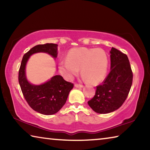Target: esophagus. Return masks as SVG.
<instances>
[{
  "label": "esophagus",
  "mask_w": 150,
  "mask_h": 150,
  "mask_svg": "<svg viewBox=\"0 0 150 150\" xmlns=\"http://www.w3.org/2000/svg\"><path fill=\"white\" fill-rule=\"evenodd\" d=\"M75 87H77V88H82L83 87V85H81V84H77V83H75Z\"/></svg>",
  "instance_id": "obj_1"
}]
</instances>
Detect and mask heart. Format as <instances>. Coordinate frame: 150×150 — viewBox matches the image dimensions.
<instances>
[{"mask_svg":"<svg viewBox=\"0 0 150 150\" xmlns=\"http://www.w3.org/2000/svg\"><path fill=\"white\" fill-rule=\"evenodd\" d=\"M108 59L102 49L73 48L67 55V61L59 64V69L63 77L71 80L81 69L83 77L91 84H96L105 77L108 69Z\"/></svg>","mask_w":150,"mask_h":150,"instance_id":"heart-1","label":"heart"}]
</instances>
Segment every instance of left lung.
Wrapping results in <instances>:
<instances>
[{
    "label": "left lung",
    "instance_id": "1",
    "mask_svg": "<svg viewBox=\"0 0 150 150\" xmlns=\"http://www.w3.org/2000/svg\"><path fill=\"white\" fill-rule=\"evenodd\" d=\"M110 71L88 105L96 112L110 113L123 105L132 84L133 73L127 55L115 47L110 50Z\"/></svg>",
    "mask_w": 150,
    "mask_h": 150
}]
</instances>
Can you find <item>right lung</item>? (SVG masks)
I'll return each mask as SVG.
<instances>
[{"instance_id":"right-lung-1","label":"right lung","mask_w":150,"mask_h":150,"mask_svg":"<svg viewBox=\"0 0 150 150\" xmlns=\"http://www.w3.org/2000/svg\"><path fill=\"white\" fill-rule=\"evenodd\" d=\"M38 52L47 53L55 58L57 55V45H37L26 53L20 67L18 82L24 98L33 110L45 115H54L65 104L73 84L65 81L61 75H55L40 85L30 84L26 77L25 68L30 55Z\"/></svg>"}]
</instances>
